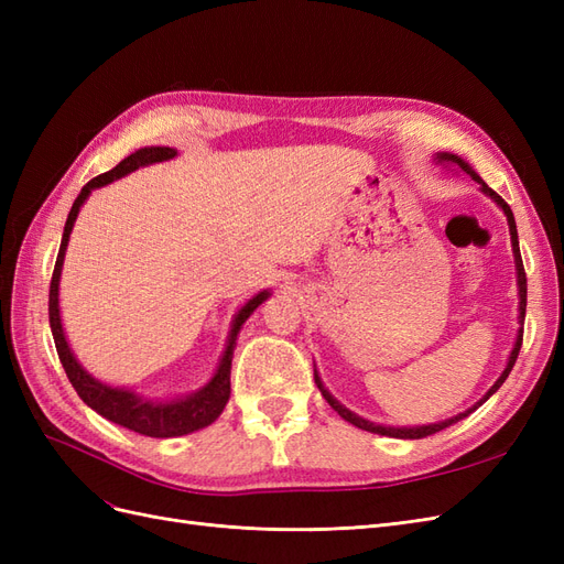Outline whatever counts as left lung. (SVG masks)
I'll return each mask as SVG.
<instances>
[{
    "label": "left lung",
    "mask_w": 564,
    "mask_h": 564,
    "mask_svg": "<svg viewBox=\"0 0 564 564\" xmlns=\"http://www.w3.org/2000/svg\"><path fill=\"white\" fill-rule=\"evenodd\" d=\"M440 160L442 162H454V164H458L460 169H464L466 174H470L477 183L482 185V193H487L494 202L499 204V207L506 212V216H508V226H510V240H513V253H516V268H518V284H520V324H524V311H527V275H524V265H522V256H520V245H518V228H516V218H513V212H510V207L506 204V199L501 197V195H497L491 191V187L477 176L473 169L460 160V158H456V155H447V152H442L440 155ZM522 336H524V329L520 327V332H518V340H516V348H513V352H510V360H508V367L503 369V373L499 377V381L491 386V390L487 392L485 395V400H480L477 402L473 409H477L480 406L482 402H487L494 392H497L501 386H503V381L508 379V373H510V369H513V365H516V360H518V355H520V348H522ZM315 383H317V388H319V392H322V398L327 400L329 404H332V409L334 412H338V416L340 419H346L348 423H352V425H357V429H362V431H369V433H379V435H388V437H402V440H419V437H425V435H433V433H437V431H445V429H449L452 423H456V421H460V419H466L473 409H468L466 414H458V416H454V419H449V421H442V423H433V425H419V429H386V425H373V423H369V421H365V419H360V416H355L352 412H348V409L344 406V404H338L332 395H329V390L322 386V381H319V377H317V371H315Z\"/></svg>",
    "instance_id": "left-lung-1"
}]
</instances>
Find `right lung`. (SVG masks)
<instances>
[{
  "label": "right lung",
  "mask_w": 564,
  "mask_h": 564,
  "mask_svg": "<svg viewBox=\"0 0 564 564\" xmlns=\"http://www.w3.org/2000/svg\"><path fill=\"white\" fill-rule=\"evenodd\" d=\"M176 158L174 148H143L135 150L133 155H129L127 160L119 162L110 172L100 174L96 178H91L87 185L82 187V193L77 195L70 214H67L65 220V230H63V240H61V249L56 256V265H54V275H51V284H48V324H51V334H54V344L58 350V360L70 379L73 388L77 390V395L87 402L94 412H98L100 416H106L112 423L124 425L129 431H135L148 437H176V435H187L193 431L204 429L212 421L218 419V414L224 412V406L230 398V365H232V350H235V340L237 334H240V327L247 322V317L259 308V305L268 299V292L253 296L245 308L237 313L232 329H230V338H228V348L224 352V360L218 365V371L214 373V379L204 386L195 395L185 398V400H176V402H148L141 400L139 395H133L131 390H122V388H110L98 383L96 379H91L87 371H84L77 360L73 357L70 348H67V340L63 336V327H61V315H58V280H61V265H63V256H65V247L67 240H70L73 232V224L79 214V207L84 204V199L89 197V193L94 187L106 185L119 176H124L133 169L152 164V162H162V160H172Z\"/></svg>",
  "instance_id": "1"
}]
</instances>
